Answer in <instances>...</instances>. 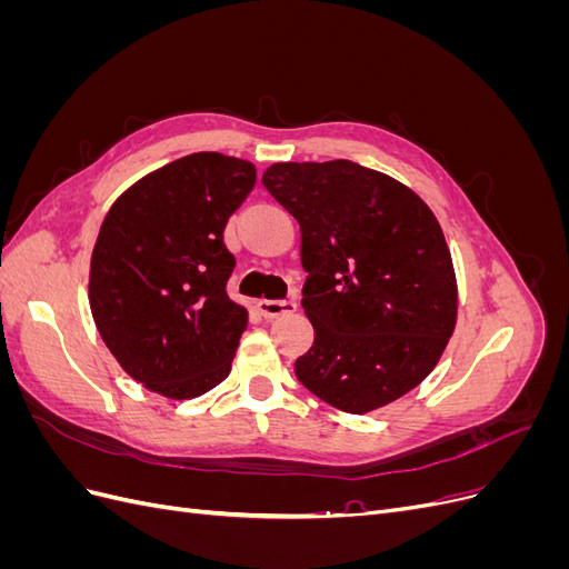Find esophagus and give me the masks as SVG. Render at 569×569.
Returning <instances> with one entry per match:
<instances>
[{"label":"esophagus","instance_id":"34e87169","mask_svg":"<svg viewBox=\"0 0 569 569\" xmlns=\"http://www.w3.org/2000/svg\"><path fill=\"white\" fill-rule=\"evenodd\" d=\"M297 301L295 299H261L258 301V313L263 318H278L284 313H295Z\"/></svg>","mask_w":569,"mask_h":569}]
</instances>
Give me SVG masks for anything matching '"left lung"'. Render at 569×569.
Listing matches in <instances>:
<instances>
[{
	"mask_svg": "<svg viewBox=\"0 0 569 569\" xmlns=\"http://www.w3.org/2000/svg\"><path fill=\"white\" fill-rule=\"evenodd\" d=\"M263 187L301 228V306L313 347L299 382L363 416L416 389L456 330L451 251L429 206L353 161L272 163Z\"/></svg>",
	"mask_w": 569,
	"mask_h": 569,
	"instance_id": "1",
	"label": "left lung"
}]
</instances>
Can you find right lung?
<instances>
[{
    "label": "right lung",
    "instance_id": "add662e5",
    "mask_svg": "<svg viewBox=\"0 0 569 569\" xmlns=\"http://www.w3.org/2000/svg\"><path fill=\"white\" fill-rule=\"evenodd\" d=\"M253 184L244 159L189 153L128 187L101 222L94 325L120 368L166 399H197L230 375L249 313L226 291L222 230Z\"/></svg>",
    "mask_w": 569,
    "mask_h": 569
}]
</instances>
